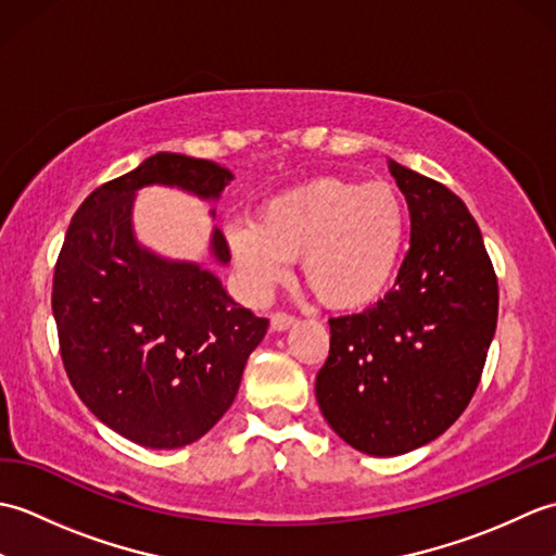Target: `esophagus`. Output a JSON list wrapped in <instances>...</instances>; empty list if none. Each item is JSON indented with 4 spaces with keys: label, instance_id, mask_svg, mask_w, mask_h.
Masks as SVG:
<instances>
[{
    "label": "esophagus",
    "instance_id": "esophagus-1",
    "mask_svg": "<svg viewBox=\"0 0 556 556\" xmlns=\"http://www.w3.org/2000/svg\"><path fill=\"white\" fill-rule=\"evenodd\" d=\"M269 323H271V329H275V332H285V329H289L291 325H296V317L289 315V313H275L269 317Z\"/></svg>",
    "mask_w": 556,
    "mask_h": 556
}]
</instances>
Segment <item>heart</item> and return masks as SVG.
Wrapping results in <instances>:
<instances>
[{
    "instance_id": "heart-1",
    "label": "heart",
    "mask_w": 556,
    "mask_h": 556,
    "mask_svg": "<svg viewBox=\"0 0 556 556\" xmlns=\"http://www.w3.org/2000/svg\"><path fill=\"white\" fill-rule=\"evenodd\" d=\"M245 285L267 293L301 257L303 281L329 308H363L392 285L406 248V207L389 184L317 176L277 193L255 219L227 224Z\"/></svg>"
}]
</instances>
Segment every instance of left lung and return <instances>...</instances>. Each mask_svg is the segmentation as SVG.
<instances>
[{"label": "left lung", "instance_id": "1", "mask_svg": "<svg viewBox=\"0 0 556 556\" xmlns=\"http://www.w3.org/2000/svg\"><path fill=\"white\" fill-rule=\"evenodd\" d=\"M410 215L394 289L329 320L315 396L341 440L399 456L437 440L473 399L497 329L500 291L482 233L456 193L389 160Z\"/></svg>", "mask_w": 556, "mask_h": 556}]
</instances>
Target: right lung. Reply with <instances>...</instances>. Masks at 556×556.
Returning a JSON list of instances; mask_svg holds the SVG:
<instances>
[{
	"mask_svg": "<svg viewBox=\"0 0 556 556\" xmlns=\"http://www.w3.org/2000/svg\"><path fill=\"white\" fill-rule=\"evenodd\" d=\"M231 179L210 160L157 152L83 200L56 257L52 313L68 380L92 416L140 446L200 440L233 404L269 323L236 303L215 271L140 243L136 193L169 186L217 200ZM210 255L231 260L217 227Z\"/></svg>",
	"mask_w": 556,
	"mask_h": 556,
	"instance_id": "1",
	"label": "right lung"
}]
</instances>
